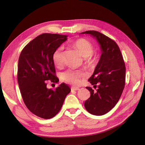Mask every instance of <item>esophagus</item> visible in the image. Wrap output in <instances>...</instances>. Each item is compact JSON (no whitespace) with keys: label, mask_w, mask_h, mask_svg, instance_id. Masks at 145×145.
<instances>
[{"label":"esophagus","mask_w":145,"mask_h":145,"mask_svg":"<svg viewBox=\"0 0 145 145\" xmlns=\"http://www.w3.org/2000/svg\"><path fill=\"white\" fill-rule=\"evenodd\" d=\"M80 89L77 87H72L71 88V91H78Z\"/></svg>","instance_id":"esophagus-1"}]
</instances>
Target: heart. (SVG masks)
<instances>
[{
  "label": "heart",
  "instance_id": "1",
  "mask_svg": "<svg viewBox=\"0 0 145 145\" xmlns=\"http://www.w3.org/2000/svg\"><path fill=\"white\" fill-rule=\"evenodd\" d=\"M72 46L74 48L85 57V61L87 65L90 67L93 66L96 62V57L94 56L93 52L94 47L93 44L85 39L80 38L75 41L72 43ZM53 61L57 67H61L63 64L64 58L63 53V48L60 47L57 48L53 54ZM86 75L83 72L74 69H69L62 74V79L66 83L78 85L81 83L82 79L85 77Z\"/></svg>",
  "mask_w": 145,
  "mask_h": 145
}]
</instances>
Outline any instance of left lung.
I'll use <instances>...</instances> for the list:
<instances>
[{
	"label": "left lung",
	"instance_id": "1",
	"mask_svg": "<svg viewBox=\"0 0 145 145\" xmlns=\"http://www.w3.org/2000/svg\"><path fill=\"white\" fill-rule=\"evenodd\" d=\"M90 34L100 45L102 54L92 76L88 81L96 88L86 87L91 97L84 102V107L92 114L101 116L116 106L125 87V65L121 52L115 41L95 31L82 32Z\"/></svg>",
	"mask_w": 145,
	"mask_h": 145
}]
</instances>
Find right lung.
<instances>
[{
    "mask_svg": "<svg viewBox=\"0 0 145 145\" xmlns=\"http://www.w3.org/2000/svg\"><path fill=\"white\" fill-rule=\"evenodd\" d=\"M67 35L42 33L25 46L20 55L17 80L23 101L35 115L43 119L55 116L71 92L62 83L55 90L47 88V81L57 83L53 54Z\"/></svg>",
    "mask_w": 145,
    "mask_h": 145,
    "instance_id": "obj_1",
    "label": "right lung"
}]
</instances>
